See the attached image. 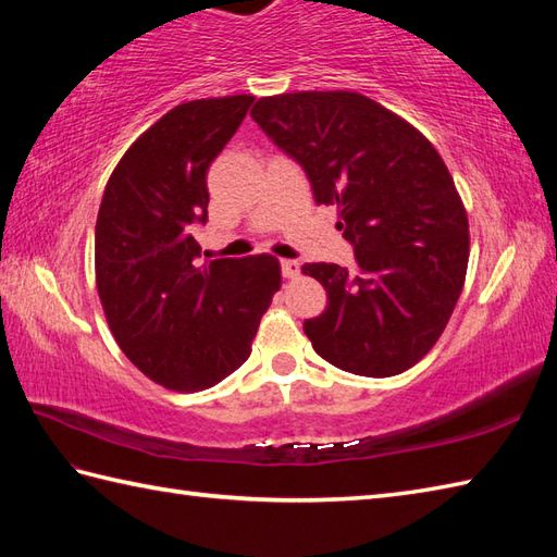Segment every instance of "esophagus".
Listing matches in <instances>:
<instances>
[{
  "instance_id": "obj_1",
  "label": "esophagus",
  "mask_w": 557,
  "mask_h": 557,
  "mask_svg": "<svg viewBox=\"0 0 557 557\" xmlns=\"http://www.w3.org/2000/svg\"><path fill=\"white\" fill-rule=\"evenodd\" d=\"M280 268H282V277H285V280L299 277V263H297V260H282Z\"/></svg>"
}]
</instances>
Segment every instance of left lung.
Returning <instances> with one entry per match:
<instances>
[{"label":"left lung","instance_id":"1","mask_svg":"<svg viewBox=\"0 0 557 557\" xmlns=\"http://www.w3.org/2000/svg\"><path fill=\"white\" fill-rule=\"evenodd\" d=\"M253 122L309 176L318 206H337L351 270L306 263L327 309L304 323L318 357L387 377L443 335L465 287L469 220L443 158L395 112L351 90L260 98Z\"/></svg>","mask_w":557,"mask_h":557}]
</instances>
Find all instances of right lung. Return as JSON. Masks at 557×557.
<instances>
[{"instance_id":"obj_1","label":"right lung","mask_w":557,"mask_h":557,"mask_svg":"<svg viewBox=\"0 0 557 557\" xmlns=\"http://www.w3.org/2000/svg\"><path fill=\"white\" fill-rule=\"evenodd\" d=\"M253 96L191 100L124 152L96 224V282L116 345L140 373L176 393L224 381L251 354L280 289L268 253L198 265L196 224L208 220V170Z\"/></svg>"}]
</instances>
